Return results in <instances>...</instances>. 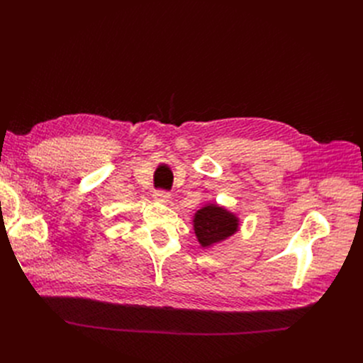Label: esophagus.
I'll use <instances>...</instances> for the list:
<instances>
[{"label":"esophagus","mask_w":363,"mask_h":363,"mask_svg":"<svg viewBox=\"0 0 363 363\" xmlns=\"http://www.w3.org/2000/svg\"><path fill=\"white\" fill-rule=\"evenodd\" d=\"M155 197L162 201V203H169L170 200V193L166 191V189H156L155 191Z\"/></svg>","instance_id":"34e87169"}]
</instances>
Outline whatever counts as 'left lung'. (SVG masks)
<instances>
[{"label":"left lung","instance_id":"left-lung-1","mask_svg":"<svg viewBox=\"0 0 363 363\" xmlns=\"http://www.w3.org/2000/svg\"><path fill=\"white\" fill-rule=\"evenodd\" d=\"M237 228L238 219L216 204L203 207L194 218V231L203 247L228 238L237 231Z\"/></svg>","mask_w":363,"mask_h":363}]
</instances>
